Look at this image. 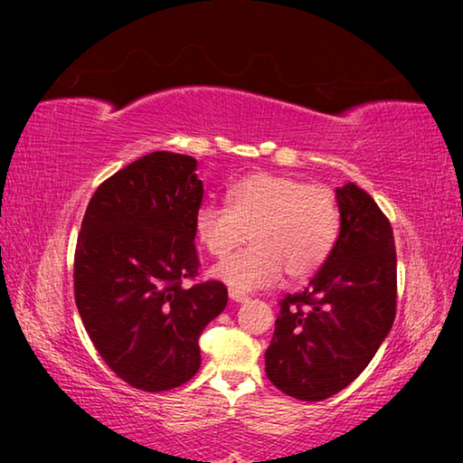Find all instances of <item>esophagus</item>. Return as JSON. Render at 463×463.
<instances>
[{
  "label": "esophagus",
  "mask_w": 463,
  "mask_h": 463,
  "mask_svg": "<svg viewBox=\"0 0 463 463\" xmlns=\"http://www.w3.org/2000/svg\"><path fill=\"white\" fill-rule=\"evenodd\" d=\"M229 297H231L232 302H247L249 300L247 294L241 292V290H229Z\"/></svg>",
  "instance_id": "esophagus-1"
}]
</instances>
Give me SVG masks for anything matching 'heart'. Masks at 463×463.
<instances>
[{
  "mask_svg": "<svg viewBox=\"0 0 463 463\" xmlns=\"http://www.w3.org/2000/svg\"><path fill=\"white\" fill-rule=\"evenodd\" d=\"M226 203L229 206L204 203L196 211L194 232L216 259L241 249L250 232L252 247L213 270L232 288L270 287L284 270L290 279H307L336 247L340 209L328 186L254 173L229 186Z\"/></svg>",
  "mask_w": 463,
  "mask_h": 463,
  "instance_id": "obj_1",
  "label": "heart"
}]
</instances>
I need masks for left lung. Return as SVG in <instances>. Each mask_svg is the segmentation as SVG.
Returning <instances> with one entry per match:
<instances>
[{"label":"left lung","mask_w":463,"mask_h":463,"mask_svg":"<svg viewBox=\"0 0 463 463\" xmlns=\"http://www.w3.org/2000/svg\"><path fill=\"white\" fill-rule=\"evenodd\" d=\"M340 234L307 288L287 294L264 354L280 392L320 402L368 366L396 318V247L390 221L358 184L336 189Z\"/></svg>","instance_id":"left-lung-1"}]
</instances>
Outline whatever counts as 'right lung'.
Instances as JSON below:
<instances>
[{
    "instance_id": "add662e5",
    "label": "right lung",
    "mask_w": 463,
    "mask_h": 463,
    "mask_svg": "<svg viewBox=\"0 0 463 463\" xmlns=\"http://www.w3.org/2000/svg\"><path fill=\"white\" fill-rule=\"evenodd\" d=\"M196 159L149 153L91 196L75 249V304L93 346L129 386L163 392L201 368L199 336L224 310L222 282L184 287L199 270Z\"/></svg>"
}]
</instances>
